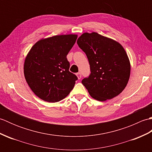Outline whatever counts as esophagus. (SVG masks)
<instances>
[{
    "instance_id": "esophagus-1",
    "label": "esophagus",
    "mask_w": 152,
    "mask_h": 152,
    "mask_svg": "<svg viewBox=\"0 0 152 152\" xmlns=\"http://www.w3.org/2000/svg\"><path fill=\"white\" fill-rule=\"evenodd\" d=\"M76 75H77V76H78V79L81 78V77H82V74H81V72H78V73L76 74Z\"/></svg>"
}]
</instances>
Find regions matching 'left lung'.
<instances>
[{
    "label": "left lung",
    "instance_id": "obj_1",
    "mask_svg": "<svg viewBox=\"0 0 152 152\" xmlns=\"http://www.w3.org/2000/svg\"><path fill=\"white\" fill-rule=\"evenodd\" d=\"M86 54L91 73L82 81L93 99H111L127 86L131 66L124 48L117 42L96 33H86L77 40Z\"/></svg>",
    "mask_w": 152,
    "mask_h": 152
}]
</instances>
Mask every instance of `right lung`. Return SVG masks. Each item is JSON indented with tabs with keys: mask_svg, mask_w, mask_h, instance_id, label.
<instances>
[{
	"mask_svg": "<svg viewBox=\"0 0 152 152\" xmlns=\"http://www.w3.org/2000/svg\"><path fill=\"white\" fill-rule=\"evenodd\" d=\"M77 35H59L40 40L25 59L24 74L32 91L40 99L56 102L64 99L78 80L69 71L66 56Z\"/></svg>",
	"mask_w": 152,
	"mask_h": 152,
	"instance_id": "obj_1",
	"label": "right lung"
}]
</instances>
